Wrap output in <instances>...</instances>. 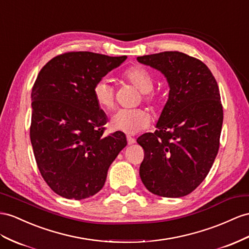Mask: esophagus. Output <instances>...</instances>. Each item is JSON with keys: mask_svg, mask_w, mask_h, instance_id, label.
I'll use <instances>...</instances> for the list:
<instances>
[{"mask_svg": "<svg viewBox=\"0 0 249 249\" xmlns=\"http://www.w3.org/2000/svg\"><path fill=\"white\" fill-rule=\"evenodd\" d=\"M126 139H127V143H128L129 145H131V144H133V143H136V140L133 139L132 137H130V136H127Z\"/></svg>", "mask_w": 249, "mask_h": 249, "instance_id": "esophagus-1", "label": "esophagus"}]
</instances>
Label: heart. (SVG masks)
Wrapping results in <instances>:
<instances>
[{"label":"heart","mask_w":249,"mask_h":249,"mask_svg":"<svg viewBox=\"0 0 249 249\" xmlns=\"http://www.w3.org/2000/svg\"><path fill=\"white\" fill-rule=\"evenodd\" d=\"M125 82L136 87L142 92V100L152 108L160 106L162 99L159 92L152 90L154 76L148 69L141 65H132L121 74ZM92 94L95 103L105 110H111L114 107V89L106 79H100L93 84ZM150 123L149 113L144 109H122L113 114L110 120V127L113 130L125 133H136L145 129Z\"/></svg>","instance_id":"heart-1"}]
</instances>
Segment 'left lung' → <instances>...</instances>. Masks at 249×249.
Masks as SVG:
<instances>
[{"label":"left lung","instance_id":"1","mask_svg":"<svg viewBox=\"0 0 249 249\" xmlns=\"http://www.w3.org/2000/svg\"><path fill=\"white\" fill-rule=\"evenodd\" d=\"M138 61L160 70L170 88L157 129L137 139L144 149L140 177L157 196H187L205 179L219 151L223 107L218 83L202 61L180 52Z\"/></svg>","mask_w":249,"mask_h":249}]
</instances>
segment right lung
<instances>
[{
  "label": "right lung",
  "instance_id": "right-lung-1",
  "mask_svg": "<svg viewBox=\"0 0 249 249\" xmlns=\"http://www.w3.org/2000/svg\"><path fill=\"white\" fill-rule=\"evenodd\" d=\"M127 56L70 52L54 56L31 90L30 141L41 176L56 195L82 200L104 186L126 144L122 131L104 136L107 120L93 84Z\"/></svg>",
  "mask_w": 249,
  "mask_h": 249
}]
</instances>
